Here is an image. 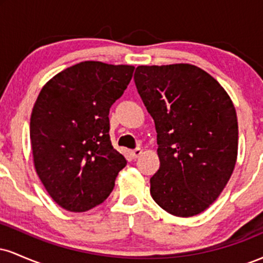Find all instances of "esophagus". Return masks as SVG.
<instances>
[{"instance_id": "34e87169", "label": "esophagus", "mask_w": 263, "mask_h": 263, "mask_svg": "<svg viewBox=\"0 0 263 263\" xmlns=\"http://www.w3.org/2000/svg\"><path fill=\"white\" fill-rule=\"evenodd\" d=\"M132 157H134V158H138V157H140L142 153H143V151H142V148H136V149H134L132 151Z\"/></svg>"}]
</instances>
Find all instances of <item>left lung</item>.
<instances>
[{"mask_svg": "<svg viewBox=\"0 0 263 263\" xmlns=\"http://www.w3.org/2000/svg\"><path fill=\"white\" fill-rule=\"evenodd\" d=\"M135 83L155 120L159 170L151 195L163 210L190 218L206 210L237 161V116L229 93L192 64L140 65Z\"/></svg>", "mask_w": 263, "mask_h": 263, "instance_id": "left-lung-1", "label": "left lung"}]
</instances>
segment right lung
I'll use <instances>...</instances> for the list:
<instances>
[{"label":"right lung","mask_w":263,"mask_h":263,"mask_svg":"<svg viewBox=\"0 0 263 263\" xmlns=\"http://www.w3.org/2000/svg\"><path fill=\"white\" fill-rule=\"evenodd\" d=\"M135 66L86 60L42 87L31 115L33 164L59 206L83 213L112 192L127 164L110 141L108 111L122 96Z\"/></svg>","instance_id":"1"}]
</instances>
